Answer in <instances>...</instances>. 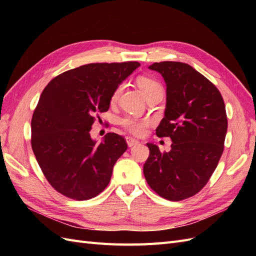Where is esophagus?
I'll list each match as a JSON object with an SVG mask.
<instances>
[{"instance_id":"esophagus-1","label":"esophagus","mask_w":256,"mask_h":256,"mask_svg":"<svg viewBox=\"0 0 256 256\" xmlns=\"http://www.w3.org/2000/svg\"><path fill=\"white\" fill-rule=\"evenodd\" d=\"M126 141H127V144H128L129 147H132V146H134V145L140 143L138 140H136V138H131V136H127V138H126Z\"/></svg>"}]
</instances>
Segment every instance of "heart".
I'll use <instances>...</instances> for the list:
<instances>
[{
    "label": "heart",
    "mask_w": 256,
    "mask_h": 256,
    "mask_svg": "<svg viewBox=\"0 0 256 256\" xmlns=\"http://www.w3.org/2000/svg\"><path fill=\"white\" fill-rule=\"evenodd\" d=\"M138 85L145 96L148 95L150 92L154 90H162V86L158 81L148 78V76H138ZM120 90H122V85H118V86L116 88L113 92L112 100L118 99ZM150 122L152 120L150 118H141L134 115H127L125 118H122L120 120V124L124 128H126L128 131H130L131 134H136V136L143 134L145 132L146 128L150 125Z\"/></svg>",
    "instance_id": "heart-1"
}]
</instances>
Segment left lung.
Segmentation results:
<instances>
[{"label": "left lung", "mask_w": 256, "mask_h": 256, "mask_svg": "<svg viewBox=\"0 0 256 256\" xmlns=\"http://www.w3.org/2000/svg\"><path fill=\"white\" fill-rule=\"evenodd\" d=\"M148 68L166 83L164 118L156 134L173 143L168 152L147 143L143 172L158 196L182 200L202 190L219 164L228 131L226 106L219 90L188 64L160 62Z\"/></svg>", "instance_id": "1"}]
</instances>
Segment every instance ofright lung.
<instances>
[{"instance_id": "right-lung-1", "label": "right lung", "mask_w": 256, "mask_h": 256, "mask_svg": "<svg viewBox=\"0 0 256 256\" xmlns=\"http://www.w3.org/2000/svg\"><path fill=\"white\" fill-rule=\"evenodd\" d=\"M138 66V62L83 65L58 74L42 90L30 122V144L44 177L60 194L85 200L109 184L127 143L109 132L96 144L90 131L95 114L109 110L114 90Z\"/></svg>"}]
</instances>
